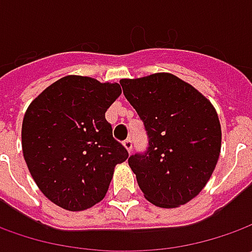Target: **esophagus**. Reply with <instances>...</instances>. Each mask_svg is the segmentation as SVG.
Instances as JSON below:
<instances>
[{"instance_id": "34e87169", "label": "esophagus", "mask_w": 252, "mask_h": 252, "mask_svg": "<svg viewBox=\"0 0 252 252\" xmlns=\"http://www.w3.org/2000/svg\"><path fill=\"white\" fill-rule=\"evenodd\" d=\"M123 146H125V149H126V150L130 153L131 147H133V143H131L130 139H126V140L123 141Z\"/></svg>"}]
</instances>
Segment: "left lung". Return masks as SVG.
Here are the masks:
<instances>
[{
    "mask_svg": "<svg viewBox=\"0 0 252 252\" xmlns=\"http://www.w3.org/2000/svg\"><path fill=\"white\" fill-rule=\"evenodd\" d=\"M121 85L149 136L147 151L129 157L144 198L165 209L188 203L205 188L218 164V112L174 74L123 78Z\"/></svg>",
    "mask_w": 252,
    "mask_h": 252,
    "instance_id": "8db88e82",
    "label": "left lung"
}]
</instances>
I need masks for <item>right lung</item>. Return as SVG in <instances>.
<instances>
[{
  "mask_svg": "<svg viewBox=\"0 0 252 252\" xmlns=\"http://www.w3.org/2000/svg\"><path fill=\"white\" fill-rule=\"evenodd\" d=\"M122 94L118 83L67 75L25 112L22 151L29 172L54 205L80 212L105 198L116 164L129 153L112 136L105 112Z\"/></svg>",
  "mask_w": 252,
  "mask_h": 252,
  "instance_id": "add662e5",
  "label": "right lung"
}]
</instances>
